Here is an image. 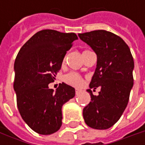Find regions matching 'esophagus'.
Returning a JSON list of instances; mask_svg holds the SVG:
<instances>
[{
  "instance_id": "34e87169",
  "label": "esophagus",
  "mask_w": 145,
  "mask_h": 145,
  "mask_svg": "<svg viewBox=\"0 0 145 145\" xmlns=\"http://www.w3.org/2000/svg\"><path fill=\"white\" fill-rule=\"evenodd\" d=\"M81 92V90H80V89H76V95L80 94Z\"/></svg>"
}]
</instances>
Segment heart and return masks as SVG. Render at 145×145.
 Here are the masks:
<instances>
[{
  "mask_svg": "<svg viewBox=\"0 0 145 145\" xmlns=\"http://www.w3.org/2000/svg\"><path fill=\"white\" fill-rule=\"evenodd\" d=\"M64 81L71 86H80L82 84V78L80 75L76 72H69L64 76Z\"/></svg>",
  "mask_w": 145,
  "mask_h": 145,
  "instance_id": "heart-1",
  "label": "heart"
}]
</instances>
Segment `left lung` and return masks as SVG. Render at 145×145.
<instances>
[{"label":"left lung","mask_w":145,"mask_h":145,"mask_svg":"<svg viewBox=\"0 0 145 145\" xmlns=\"http://www.w3.org/2000/svg\"><path fill=\"white\" fill-rule=\"evenodd\" d=\"M78 36L97 55L89 88L101 89L97 96L87 89L91 102L83 109V118L89 127L105 130L120 120L128 103L133 86V57L123 39L111 32L98 30Z\"/></svg>","instance_id":"8db88e82"}]
</instances>
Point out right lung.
Listing matches in <instances>:
<instances>
[{
  "mask_svg": "<svg viewBox=\"0 0 145 145\" xmlns=\"http://www.w3.org/2000/svg\"><path fill=\"white\" fill-rule=\"evenodd\" d=\"M74 33L54 30L37 32L20 49L14 62V88L17 105L25 123L41 135H51L62 125V106L75 96V89L59 84L49 89L72 42Z\"/></svg>",
  "mask_w": 145,
  "mask_h": 145,
  "instance_id": "add662e5",
  "label": "right lung"
}]
</instances>
